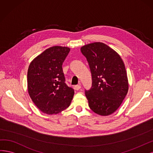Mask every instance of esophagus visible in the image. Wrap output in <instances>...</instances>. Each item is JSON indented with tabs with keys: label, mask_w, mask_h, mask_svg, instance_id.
Returning <instances> with one entry per match:
<instances>
[{
	"label": "esophagus",
	"mask_w": 153,
	"mask_h": 153,
	"mask_svg": "<svg viewBox=\"0 0 153 153\" xmlns=\"http://www.w3.org/2000/svg\"><path fill=\"white\" fill-rule=\"evenodd\" d=\"M81 88V85H76V86H74V89H75L76 90H79Z\"/></svg>",
	"instance_id": "esophagus-1"
}]
</instances>
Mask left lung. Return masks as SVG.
Returning a JSON list of instances; mask_svg holds the SVG:
<instances>
[{"mask_svg": "<svg viewBox=\"0 0 153 153\" xmlns=\"http://www.w3.org/2000/svg\"><path fill=\"white\" fill-rule=\"evenodd\" d=\"M89 64L92 86L85 91L90 109L100 116H109L121 105L128 91L124 62L107 44L97 42L81 48Z\"/></svg>", "mask_w": 153, "mask_h": 153, "instance_id": "1", "label": "left lung"}]
</instances>
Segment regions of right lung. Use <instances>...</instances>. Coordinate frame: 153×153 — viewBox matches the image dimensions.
I'll return each mask as SVG.
<instances>
[{"label": "right lung", "mask_w": 153, "mask_h": 153, "mask_svg": "<svg viewBox=\"0 0 153 153\" xmlns=\"http://www.w3.org/2000/svg\"><path fill=\"white\" fill-rule=\"evenodd\" d=\"M70 50L68 47H51L34 58L28 67V94L45 114H55L65 109L74 95V90L65 82L62 70Z\"/></svg>", "instance_id": "add662e5"}]
</instances>
